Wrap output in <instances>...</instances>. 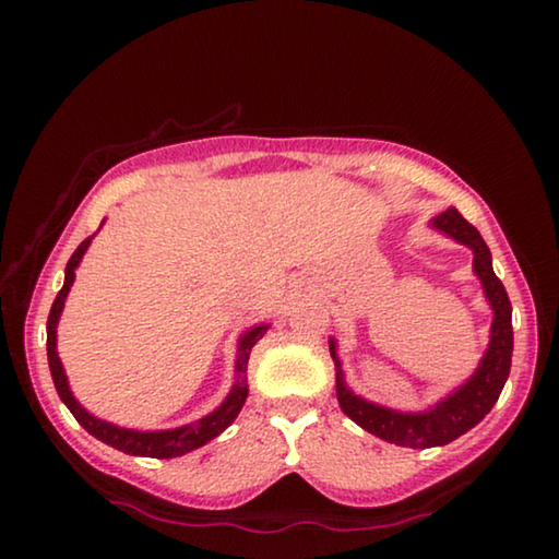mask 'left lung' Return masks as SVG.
Masks as SVG:
<instances>
[{"instance_id":"obj_1","label":"left lung","mask_w":559,"mask_h":559,"mask_svg":"<svg viewBox=\"0 0 559 559\" xmlns=\"http://www.w3.org/2000/svg\"><path fill=\"white\" fill-rule=\"evenodd\" d=\"M431 226L451 236V239L466 243L473 251V271H476V276L484 283L486 298L490 308H493L490 345L484 359H480L476 374L429 412H394L386 409V406L359 400V396L347 390L343 380V367H340V359L335 355V343L330 340V355H333L337 370V402L343 406V412L365 431H370L374 437L390 443H396V447L409 449L443 447V443L459 439L461 433L476 427L493 409L500 392H503V384L510 374V357H513V323H510L513 308H510L503 283L493 273V266H490V249L486 246L484 236L478 234L476 226L463 219L456 210H447L443 214L433 216Z\"/></svg>"}]
</instances>
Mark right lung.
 Wrapping results in <instances>:
<instances>
[{
	"mask_svg": "<svg viewBox=\"0 0 559 559\" xmlns=\"http://www.w3.org/2000/svg\"><path fill=\"white\" fill-rule=\"evenodd\" d=\"M91 239H93V236H88L86 241H81L79 249H75L73 257L69 259V263H66L63 288L59 290V296H56L49 320H46V355H49V367H51L56 392H59L61 402L69 406L71 414L75 416V421H79L81 427L91 433V437L100 439L103 443H108V447L118 449L122 453H130V456L175 459V456H182V453H189V451L204 447L206 441L219 437V433L226 427H229L236 416H239L246 396H249V384H246V365H249L251 347L259 343L263 333L269 330V325L251 328L249 333L241 337L239 357H236V384H234V390L229 392V396H226L219 409L212 412L210 416H204V419H200L197 424H187V427H179V429H173V431H132V429H120V427H116V424L100 421V419H96V416H91L79 402L73 400V394L69 390V382H66L59 353H56V323H59V316L63 310V300H66V296H69V290L73 286L75 266L81 263V257L86 253Z\"/></svg>",
	"mask_w": 559,
	"mask_h": 559,
	"instance_id": "add662e5",
	"label": "right lung"
}]
</instances>
